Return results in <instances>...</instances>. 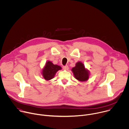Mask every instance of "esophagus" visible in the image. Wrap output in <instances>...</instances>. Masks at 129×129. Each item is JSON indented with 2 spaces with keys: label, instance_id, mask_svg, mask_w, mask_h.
I'll use <instances>...</instances> for the list:
<instances>
[{
  "label": "esophagus",
  "instance_id": "34e87169",
  "mask_svg": "<svg viewBox=\"0 0 129 129\" xmlns=\"http://www.w3.org/2000/svg\"><path fill=\"white\" fill-rule=\"evenodd\" d=\"M63 69H65V70H68V69H69V68H68V66H67V65H65V66H63Z\"/></svg>",
  "mask_w": 129,
  "mask_h": 129
}]
</instances>
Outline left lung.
Segmentation results:
<instances>
[{"instance_id":"1","label":"left lung","mask_w":129,"mask_h":129,"mask_svg":"<svg viewBox=\"0 0 129 129\" xmlns=\"http://www.w3.org/2000/svg\"><path fill=\"white\" fill-rule=\"evenodd\" d=\"M72 71L75 78L80 81L85 82L89 79V71L85 68L84 64L81 62H78L76 63V66L72 68Z\"/></svg>"}]
</instances>
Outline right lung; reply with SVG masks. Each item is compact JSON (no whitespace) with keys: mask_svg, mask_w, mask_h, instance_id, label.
<instances>
[{"mask_svg":"<svg viewBox=\"0 0 129 129\" xmlns=\"http://www.w3.org/2000/svg\"><path fill=\"white\" fill-rule=\"evenodd\" d=\"M62 69L61 67L54 65L51 62L47 61L42 70V75L45 80L48 81L53 78L56 72Z\"/></svg>","mask_w":129,"mask_h":129,"instance_id":"1","label":"right lung"}]
</instances>
